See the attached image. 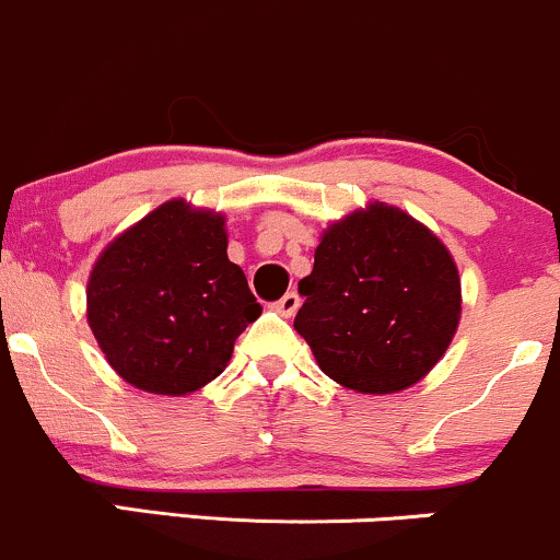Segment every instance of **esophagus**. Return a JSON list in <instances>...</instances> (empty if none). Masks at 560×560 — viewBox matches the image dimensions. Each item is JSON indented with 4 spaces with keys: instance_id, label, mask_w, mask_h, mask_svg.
<instances>
[{
    "instance_id": "esophagus-1",
    "label": "esophagus",
    "mask_w": 560,
    "mask_h": 560,
    "mask_svg": "<svg viewBox=\"0 0 560 560\" xmlns=\"http://www.w3.org/2000/svg\"><path fill=\"white\" fill-rule=\"evenodd\" d=\"M299 304H301L299 293H285V296L278 301V312L282 314V317H291V314H296Z\"/></svg>"
}]
</instances>
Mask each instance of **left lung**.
<instances>
[{
    "instance_id": "obj_1",
    "label": "left lung",
    "mask_w": 560,
    "mask_h": 560,
    "mask_svg": "<svg viewBox=\"0 0 560 560\" xmlns=\"http://www.w3.org/2000/svg\"><path fill=\"white\" fill-rule=\"evenodd\" d=\"M293 328L328 378L397 394L444 357L460 323L447 246L397 206L370 203L323 232Z\"/></svg>"
}]
</instances>
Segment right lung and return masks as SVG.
Returning a JSON list of instances; mask_svg holds the SVG:
<instances>
[{"mask_svg":"<svg viewBox=\"0 0 560 560\" xmlns=\"http://www.w3.org/2000/svg\"><path fill=\"white\" fill-rule=\"evenodd\" d=\"M261 314L228 259L222 213L166 200L116 237L86 282V319L105 360L135 388L185 397L228 368Z\"/></svg>","mask_w":560,"mask_h":560,"instance_id":"add662e5","label":"right lung"}]
</instances>
